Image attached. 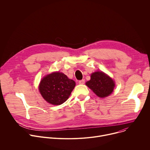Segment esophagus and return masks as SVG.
<instances>
[{
    "instance_id": "obj_1",
    "label": "esophagus",
    "mask_w": 150,
    "mask_h": 150,
    "mask_svg": "<svg viewBox=\"0 0 150 150\" xmlns=\"http://www.w3.org/2000/svg\"><path fill=\"white\" fill-rule=\"evenodd\" d=\"M79 84H84L85 83V79H82L79 81Z\"/></svg>"
}]
</instances>
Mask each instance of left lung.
<instances>
[{"instance_id": "8db88e82", "label": "left lung", "mask_w": 150, "mask_h": 150, "mask_svg": "<svg viewBox=\"0 0 150 150\" xmlns=\"http://www.w3.org/2000/svg\"><path fill=\"white\" fill-rule=\"evenodd\" d=\"M86 85L101 98L110 95L115 86L114 81L103 72H96L91 74V79L86 82Z\"/></svg>"}]
</instances>
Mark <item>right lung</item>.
Masks as SVG:
<instances>
[{"mask_svg": "<svg viewBox=\"0 0 150 150\" xmlns=\"http://www.w3.org/2000/svg\"><path fill=\"white\" fill-rule=\"evenodd\" d=\"M75 86L74 81L61 72L46 75L40 81L39 91L45 100L52 105H61L68 99Z\"/></svg>", "mask_w": 150, "mask_h": 150, "instance_id": "obj_1", "label": "right lung"}]
</instances>
